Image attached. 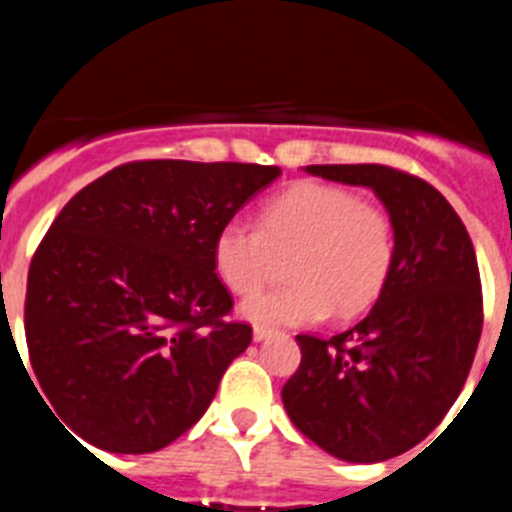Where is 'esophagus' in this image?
<instances>
[{
	"label": "esophagus",
	"instance_id": "34e87169",
	"mask_svg": "<svg viewBox=\"0 0 512 512\" xmlns=\"http://www.w3.org/2000/svg\"><path fill=\"white\" fill-rule=\"evenodd\" d=\"M273 334V329L265 324H257L255 329H252V336H255V342H262V339H267V336Z\"/></svg>",
	"mask_w": 512,
	"mask_h": 512
}]
</instances>
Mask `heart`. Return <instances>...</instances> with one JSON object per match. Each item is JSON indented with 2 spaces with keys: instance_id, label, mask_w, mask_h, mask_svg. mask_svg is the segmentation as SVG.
Listing matches in <instances>:
<instances>
[{
  "instance_id": "heart-1",
  "label": "heart",
  "mask_w": 512,
  "mask_h": 512,
  "mask_svg": "<svg viewBox=\"0 0 512 512\" xmlns=\"http://www.w3.org/2000/svg\"><path fill=\"white\" fill-rule=\"evenodd\" d=\"M388 209L349 188L301 181L260 209L257 227L232 219L214 239V267L234 296H252L285 260L288 283L250 298L242 313L262 324H313L365 313L395 265Z\"/></svg>"
}]
</instances>
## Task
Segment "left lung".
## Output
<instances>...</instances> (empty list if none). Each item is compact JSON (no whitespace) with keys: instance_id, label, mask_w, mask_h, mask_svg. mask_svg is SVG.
Returning a JSON list of instances; mask_svg holds the SVG:
<instances>
[{"instance_id":"obj_1","label":"left lung","mask_w":512,"mask_h":512,"mask_svg":"<svg viewBox=\"0 0 512 512\" xmlns=\"http://www.w3.org/2000/svg\"><path fill=\"white\" fill-rule=\"evenodd\" d=\"M367 186L395 224V265L365 319L321 339L298 334L301 365L285 382L293 426L344 462H382L421 444L467 382L482 334L472 239L449 201L390 165H306Z\"/></svg>"}]
</instances>
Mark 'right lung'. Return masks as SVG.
Masks as SVG:
<instances>
[{"label":"right lung","mask_w":512,"mask_h":512,"mask_svg":"<svg viewBox=\"0 0 512 512\" xmlns=\"http://www.w3.org/2000/svg\"><path fill=\"white\" fill-rule=\"evenodd\" d=\"M278 165L135 160L55 216L27 273L25 339L53 416L114 454L158 451L214 400L252 326L214 267L216 232Z\"/></svg>","instance_id":"obj_1"}]
</instances>
